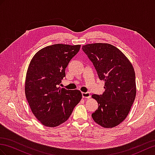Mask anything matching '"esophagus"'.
<instances>
[{"label": "esophagus", "instance_id": "34e87169", "mask_svg": "<svg viewBox=\"0 0 155 155\" xmlns=\"http://www.w3.org/2000/svg\"><path fill=\"white\" fill-rule=\"evenodd\" d=\"M82 96L83 98H87V99H89L91 97L90 94L89 92H82Z\"/></svg>", "mask_w": 155, "mask_h": 155}]
</instances>
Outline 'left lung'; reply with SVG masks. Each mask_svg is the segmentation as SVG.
I'll return each mask as SVG.
<instances>
[{
  "label": "left lung",
  "mask_w": 155,
  "mask_h": 155,
  "mask_svg": "<svg viewBox=\"0 0 155 155\" xmlns=\"http://www.w3.org/2000/svg\"><path fill=\"white\" fill-rule=\"evenodd\" d=\"M82 50L93 63L100 80L105 81L104 94L92 96L99 105L92 118L104 128H113L124 120L136 98L134 67L126 55L110 44H88L82 46Z\"/></svg>",
  "instance_id": "left-lung-1"
}]
</instances>
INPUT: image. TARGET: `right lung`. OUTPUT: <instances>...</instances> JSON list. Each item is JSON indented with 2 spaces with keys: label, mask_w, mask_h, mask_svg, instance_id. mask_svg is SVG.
Masks as SVG:
<instances>
[{
  "label": "right lung",
  "mask_w": 155,
  "mask_h": 155,
  "mask_svg": "<svg viewBox=\"0 0 155 155\" xmlns=\"http://www.w3.org/2000/svg\"><path fill=\"white\" fill-rule=\"evenodd\" d=\"M81 45L57 44L35 54L27 71L25 93L32 113L48 127L63 124L69 118L82 98L78 90L59 87L65 69Z\"/></svg>",
  "instance_id": "right-lung-1"
}]
</instances>
